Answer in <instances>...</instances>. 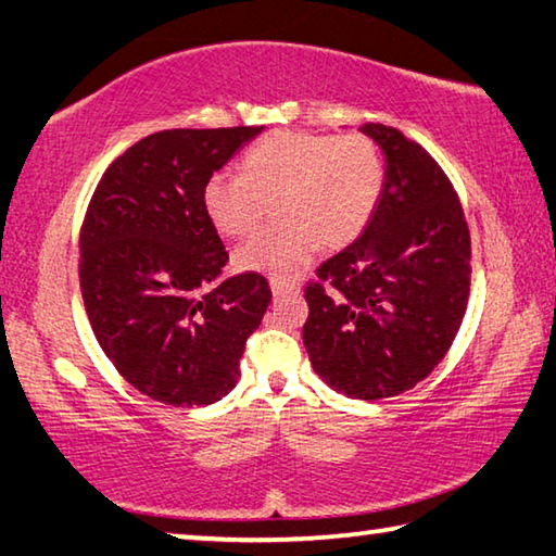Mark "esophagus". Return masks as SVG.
<instances>
[{"label": "esophagus", "instance_id": "esophagus-1", "mask_svg": "<svg viewBox=\"0 0 556 556\" xmlns=\"http://www.w3.org/2000/svg\"><path fill=\"white\" fill-rule=\"evenodd\" d=\"M269 289L275 296H285V294H291V291H296V285H289V281H281V279H271Z\"/></svg>", "mask_w": 556, "mask_h": 556}]
</instances>
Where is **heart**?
I'll list each match as a JSON object with an SVG mask.
<instances>
[{
    "instance_id": "1",
    "label": "heart",
    "mask_w": 556,
    "mask_h": 556,
    "mask_svg": "<svg viewBox=\"0 0 556 556\" xmlns=\"http://www.w3.org/2000/svg\"><path fill=\"white\" fill-rule=\"evenodd\" d=\"M384 184L378 144L363 135L279 129L242 156L240 174H215L203 186V211L215 230L244 238L260 228L267 201L279 199L281 225L238 250V265L277 279L296 275L316 250H341L370 223Z\"/></svg>"
}]
</instances>
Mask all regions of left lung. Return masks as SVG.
<instances>
[{"instance_id": "left-lung-1", "label": "left lung", "mask_w": 556, "mask_h": 556, "mask_svg": "<svg viewBox=\"0 0 556 556\" xmlns=\"http://www.w3.org/2000/svg\"><path fill=\"white\" fill-rule=\"evenodd\" d=\"M384 184L370 223L306 287L304 345L328 388L375 402L437 368L464 321L470 235L441 166L400 129L368 122Z\"/></svg>"}]
</instances>
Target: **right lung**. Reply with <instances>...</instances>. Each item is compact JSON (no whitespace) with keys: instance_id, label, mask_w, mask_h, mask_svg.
Listing matches in <instances>:
<instances>
[{"instance_id":"right-lung-1","label":"right lung","mask_w":556,"mask_h":556,"mask_svg":"<svg viewBox=\"0 0 556 556\" xmlns=\"http://www.w3.org/2000/svg\"><path fill=\"white\" fill-rule=\"evenodd\" d=\"M262 127L164 129L102 174L80 230V291L102 353L131 388L174 407L225 397L271 291L220 279L228 252L203 186Z\"/></svg>"}]
</instances>
